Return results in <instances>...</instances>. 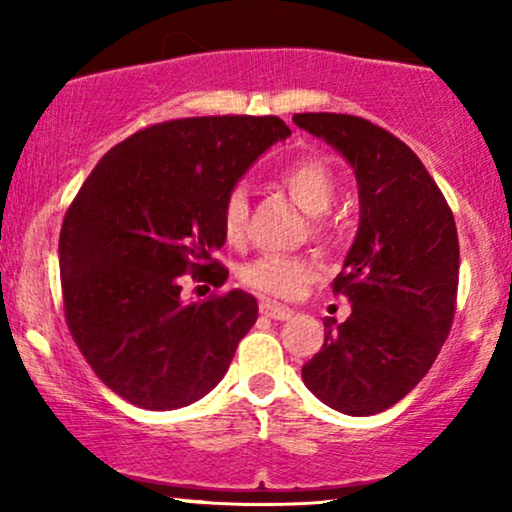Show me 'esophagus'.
I'll return each mask as SVG.
<instances>
[{
    "instance_id": "esophagus-1",
    "label": "esophagus",
    "mask_w": 512,
    "mask_h": 512,
    "mask_svg": "<svg viewBox=\"0 0 512 512\" xmlns=\"http://www.w3.org/2000/svg\"><path fill=\"white\" fill-rule=\"evenodd\" d=\"M260 313L264 317H272V320H289V317L293 315V310L286 308V305H281V303L262 301L260 303Z\"/></svg>"
}]
</instances>
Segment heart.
I'll use <instances>...</instances> for the list:
<instances>
[{"label":"heart","instance_id":"heart-1","mask_svg":"<svg viewBox=\"0 0 512 512\" xmlns=\"http://www.w3.org/2000/svg\"><path fill=\"white\" fill-rule=\"evenodd\" d=\"M281 187L289 192L293 202L305 214L313 216V231L327 233V214L337 199V178L332 168L320 158H303L279 175ZM248 228V195L245 190H231L221 207V231L228 243H240ZM320 274V264L313 257L303 255H260L240 267V281L257 293L272 298L298 296L315 276Z\"/></svg>","mask_w":512,"mask_h":512}]
</instances>
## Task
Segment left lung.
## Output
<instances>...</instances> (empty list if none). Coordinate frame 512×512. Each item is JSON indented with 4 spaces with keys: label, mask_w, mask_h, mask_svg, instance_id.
<instances>
[{
    "label": "left lung",
    "mask_w": 512,
    "mask_h": 512,
    "mask_svg": "<svg viewBox=\"0 0 512 512\" xmlns=\"http://www.w3.org/2000/svg\"><path fill=\"white\" fill-rule=\"evenodd\" d=\"M356 175L361 219L334 291L351 315L327 317L325 344L305 363L327 407L370 416L409 395L436 361L455 315L460 243L452 211L419 156L354 115H293Z\"/></svg>",
    "instance_id": "1"
}]
</instances>
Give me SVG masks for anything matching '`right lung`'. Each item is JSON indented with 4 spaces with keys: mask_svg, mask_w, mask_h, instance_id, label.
Wrapping results in <instances>:
<instances>
[{
    "mask_svg": "<svg viewBox=\"0 0 512 512\" xmlns=\"http://www.w3.org/2000/svg\"><path fill=\"white\" fill-rule=\"evenodd\" d=\"M279 117H185L110 149L64 216L60 276L76 346L115 395L151 411L202 399L226 375L257 301L233 289L180 298V276L223 286L221 207L269 146Z\"/></svg>",
    "mask_w": 512,
    "mask_h": 512,
    "instance_id": "right-lung-1",
    "label": "right lung"
}]
</instances>
